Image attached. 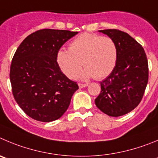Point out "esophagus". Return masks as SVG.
Instances as JSON below:
<instances>
[{"mask_svg": "<svg viewBox=\"0 0 158 158\" xmlns=\"http://www.w3.org/2000/svg\"><path fill=\"white\" fill-rule=\"evenodd\" d=\"M88 86L87 83H79V88H84L86 87V86Z\"/></svg>", "mask_w": 158, "mask_h": 158, "instance_id": "1", "label": "esophagus"}]
</instances>
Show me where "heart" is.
<instances>
[{"label": "heart", "instance_id": "b5f03b06", "mask_svg": "<svg viewBox=\"0 0 158 158\" xmlns=\"http://www.w3.org/2000/svg\"><path fill=\"white\" fill-rule=\"evenodd\" d=\"M117 59L118 48L114 40L93 33L79 35L71 42L69 51L60 49L57 54L59 67L70 79L79 74L82 66L86 69L83 78L104 79L113 72Z\"/></svg>", "mask_w": 158, "mask_h": 158}]
</instances>
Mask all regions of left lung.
Returning <instances> with one entry per match:
<instances>
[{
  "instance_id": "1",
  "label": "left lung",
  "mask_w": 158,
  "mask_h": 158,
  "mask_svg": "<svg viewBox=\"0 0 158 158\" xmlns=\"http://www.w3.org/2000/svg\"><path fill=\"white\" fill-rule=\"evenodd\" d=\"M99 32L114 40L118 59L113 72L100 82L101 91L95 104L104 114L118 117L140 103L148 82V61L143 48L128 33L114 29Z\"/></svg>"
}]
</instances>
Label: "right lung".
Segmentation results:
<instances>
[{
    "label": "right lung",
    "mask_w": 158,
    "mask_h": 158,
    "mask_svg": "<svg viewBox=\"0 0 158 158\" xmlns=\"http://www.w3.org/2000/svg\"><path fill=\"white\" fill-rule=\"evenodd\" d=\"M78 32L43 29L27 36L16 50L10 69L12 94L22 110L44 122L57 120L67 110L79 86L59 67L57 54Z\"/></svg>",
    "instance_id": "add662e5"
}]
</instances>
